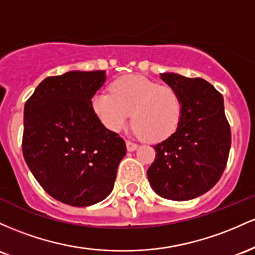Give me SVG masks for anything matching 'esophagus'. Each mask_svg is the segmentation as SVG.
<instances>
[{
    "label": "esophagus",
    "mask_w": 255,
    "mask_h": 255,
    "mask_svg": "<svg viewBox=\"0 0 255 255\" xmlns=\"http://www.w3.org/2000/svg\"><path fill=\"white\" fill-rule=\"evenodd\" d=\"M137 147H138V145H137L135 142H132V141H127V148H128V151L136 150Z\"/></svg>",
    "instance_id": "esophagus-1"
}]
</instances>
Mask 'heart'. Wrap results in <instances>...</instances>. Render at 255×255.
Masks as SVG:
<instances>
[{
	"mask_svg": "<svg viewBox=\"0 0 255 255\" xmlns=\"http://www.w3.org/2000/svg\"><path fill=\"white\" fill-rule=\"evenodd\" d=\"M91 107L102 125L113 132L127 128L131 116L136 132L150 143L172 136L183 112L178 91L141 74L116 79L111 85V94L96 93L93 96Z\"/></svg>",
	"mask_w": 255,
	"mask_h": 255,
	"instance_id": "heart-1",
	"label": "heart"
}]
</instances>
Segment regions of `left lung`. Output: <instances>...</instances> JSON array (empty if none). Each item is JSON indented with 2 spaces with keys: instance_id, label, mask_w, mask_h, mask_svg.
<instances>
[{
  "instance_id": "1",
  "label": "left lung",
  "mask_w": 255,
  "mask_h": 255,
  "mask_svg": "<svg viewBox=\"0 0 255 255\" xmlns=\"http://www.w3.org/2000/svg\"><path fill=\"white\" fill-rule=\"evenodd\" d=\"M161 79L178 91L183 112L172 136L154 145L155 159L147 176L156 194L185 201L207 193L227 166L231 130L223 95L202 78L162 73Z\"/></svg>"
}]
</instances>
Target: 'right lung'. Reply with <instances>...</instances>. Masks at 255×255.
Instances as JSON below:
<instances>
[{"instance_id": "1", "label": "right lung", "mask_w": 255, "mask_h": 255, "mask_svg": "<svg viewBox=\"0 0 255 255\" xmlns=\"http://www.w3.org/2000/svg\"><path fill=\"white\" fill-rule=\"evenodd\" d=\"M105 71L45 78L24 108L22 155L41 187L62 204L85 207L113 190L127 144L94 113Z\"/></svg>"}]
</instances>
